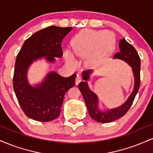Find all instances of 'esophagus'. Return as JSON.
<instances>
[{
  "mask_svg": "<svg viewBox=\"0 0 153 153\" xmlns=\"http://www.w3.org/2000/svg\"><path fill=\"white\" fill-rule=\"evenodd\" d=\"M81 80H82L81 76H80V75H77L76 78H75V84H76V85H78L79 82L81 81Z\"/></svg>",
  "mask_w": 153,
  "mask_h": 153,
  "instance_id": "obj_1",
  "label": "esophagus"
}]
</instances>
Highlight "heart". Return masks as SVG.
Masks as SVG:
<instances>
[{"label": "heart", "mask_w": 153, "mask_h": 153, "mask_svg": "<svg viewBox=\"0 0 153 153\" xmlns=\"http://www.w3.org/2000/svg\"><path fill=\"white\" fill-rule=\"evenodd\" d=\"M106 36L105 31H84L75 36L72 40L71 45L73 50L76 56H80L82 53L83 48L85 46H94L100 43ZM64 57L66 62L71 65H76L74 57L71 52L66 51L64 53Z\"/></svg>", "instance_id": "b5f03b06"}]
</instances>
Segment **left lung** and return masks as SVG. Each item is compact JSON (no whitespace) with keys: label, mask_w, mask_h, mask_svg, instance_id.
<instances>
[{"label":"left lung","mask_w":153,"mask_h":153,"mask_svg":"<svg viewBox=\"0 0 153 153\" xmlns=\"http://www.w3.org/2000/svg\"><path fill=\"white\" fill-rule=\"evenodd\" d=\"M119 52L114 56V59L124 60L129 65L132 70L134 78V88L127 101L120 106L108 110H101L99 107V97L94 91L90 89L88 81L90 75L93 73L92 70L82 71V75L83 81L78 85L79 90L82 94L90 117L96 122L100 123H108L117 120L125 114L132 104L134 99L137 94L140 84V58L137 52L132 45L128 43L123 38L119 40Z\"/></svg>","instance_id":"1"}]
</instances>
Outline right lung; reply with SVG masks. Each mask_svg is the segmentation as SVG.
Returning <instances> with one entry per match:
<instances>
[{
	"mask_svg": "<svg viewBox=\"0 0 153 153\" xmlns=\"http://www.w3.org/2000/svg\"><path fill=\"white\" fill-rule=\"evenodd\" d=\"M72 27L51 26L36 31L24 42L15 62L13 86L16 96L29 118L38 122L52 121L59 116L65 93L75 85L76 75L65 78L54 71L47 73L43 81L31 85L27 72L33 62L44 57L55 62L62 56L61 42Z\"/></svg>",
	"mask_w": 153,
	"mask_h": 153,
	"instance_id": "1",
	"label": "right lung"
}]
</instances>
